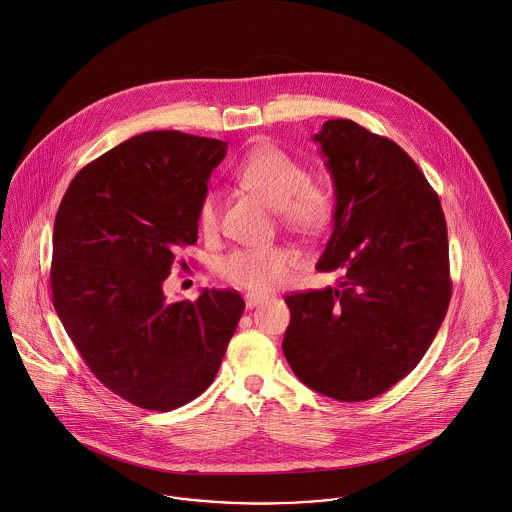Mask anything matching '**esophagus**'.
<instances>
[{
	"instance_id": "1",
	"label": "esophagus",
	"mask_w": 512,
	"mask_h": 512,
	"mask_svg": "<svg viewBox=\"0 0 512 512\" xmlns=\"http://www.w3.org/2000/svg\"><path fill=\"white\" fill-rule=\"evenodd\" d=\"M244 301H246V307H248V309H254L256 305H260V303L266 301V295H260V293H246V295H244Z\"/></svg>"
}]
</instances>
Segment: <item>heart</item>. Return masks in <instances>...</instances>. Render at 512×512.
I'll return each mask as SVG.
<instances>
[{
	"label": "heart",
	"mask_w": 512,
	"mask_h": 512,
	"mask_svg": "<svg viewBox=\"0 0 512 512\" xmlns=\"http://www.w3.org/2000/svg\"><path fill=\"white\" fill-rule=\"evenodd\" d=\"M234 180L276 211L279 225L307 240L321 238L336 215L332 191L311 180L309 168L274 144H260L234 170ZM197 225L205 236L219 231V199L205 193L197 209ZM297 254L287 246L236 248L217 264L219 276L250 291H272L283 285Z\"/></svg>",
	"instance_id": "b5f03b06"
}]
</instances>
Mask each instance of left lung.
<instances>
[{
	"instance_id": "1",
	"label": "left lung",
	"mask_w": 512,
	"mask_h": 512,
	"mask_svg": "<svg viewBox=\"0 0 512 512\" xmlns=\"http://www.w3.org/2000/svg\"><path fill=\"white\" fill-rule=\"evenodd\" d=\"M321 144L336 191L334 229L317 270L336 287L285 297L283 354L336 401H368L417 368L450 297L444 211L415 160L350 119L326 121Z\"/></svg>"
}]
</instances>
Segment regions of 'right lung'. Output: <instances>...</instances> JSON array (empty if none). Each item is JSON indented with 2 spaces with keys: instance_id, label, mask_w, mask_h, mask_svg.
<instances>
[{
  "instance_id": "right-lung-1",
  "label": "right lung",
  "mask_w": 512,
  "mask_h": 512,
  "mask_svg": "<svg viewBox=\"0 0 512 512\" xmlns=\"http://www.w3.org/2000/svg\"><path fill=\"white\" fill-rule=\"evenodd\" d=\"M225 152L223 140L142 133L84 166L56 213L54 309L93 375L140 409L199 397L244 311L234 289L176 303L162 291L176 252L197 242V209Z\"/></svg>"
}]
</instances>
